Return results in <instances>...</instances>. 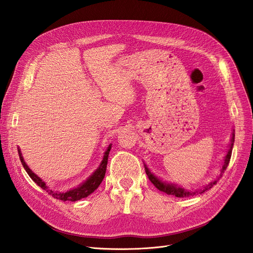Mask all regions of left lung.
I'll return each instance as SVG.
<instances>
[{"label":"left lung","mask_w":253,"mask_h":253,"mask_svg":"<svg viewBox=\"0 0 253 253\" xmlns=\"http://www.w3.org/2000/svg\"><path fill=\"white\" fill-rule=\"evenodd\" d=\"M233 143H234V134L232 136V140H231V145H230V149L229 151H228L227 156L225 158V161H224V164H223V167H222V172H224V170H226V168L228 167V164H229V161H230V158H231V153H232V147H233ZM145 170H146V173H147L148 177L150 182L157 187V188L160 190V191H163L165 192L167 194H170V195H174V197L176 198H188V197H193V195H197V194H202L203 192H205L206 190H209L210 188H212V187L216 184V182L219 180V176L217 180L215 181H212L210 184H208L205 188L203 189H198V190H193V191H188V190H185L183 188H181V187H177V186H174V185H171V184H166V183H163L161 182L159 178H157L156 176H154L152 173H150V171L148 170V168L145 166Z\"/></svg>","instance_id":"obj_1"}]
</instances>
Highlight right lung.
I'll use <instances>...</instances> for the list:
<instances>
[{"label": "right lung", "instance_id": "add662e5", "mask_svg": "<svg viewBox=\"0 0 253 253\" xmlns=\"http://www.w3.org/2000/svg\"><path fill=\"white\" fill-rule=\"evenodd\" d=\"M110 148H111V145L108 147V149L106 150L105 152V156L103 158V161L101 163L100 167L96 169L95 172L88 178V180L82 184L81 186H79L78 188H75L72 190H69L67 192H56V191H52L50 189L47 188L46 184L41 180V178L36 175L32 171L28 168V166L26 165V163L24 162L22 156H21V152L19 150V156H20V159H21V163L23 167L25 168L26 172L29 174V176L31 177V180L34 181L35 183H37L41 188L46 190V192H48V194L51 195V197H53L54 199L56 200H61L63 202H66V201H70V202H76L78 200H81L83 198H86L88 197L89 194H91L97 187L100 186V184L102 183L103 178L105 176V173H106V168H107V162H108V154H109V151H110Z\"/></svg>", "mask_w": 253, "mask_h": 253}]
</instances>
